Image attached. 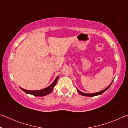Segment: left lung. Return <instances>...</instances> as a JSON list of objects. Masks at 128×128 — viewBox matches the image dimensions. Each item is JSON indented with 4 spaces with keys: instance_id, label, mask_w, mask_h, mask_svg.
Wrapping results in <instances>:
<instances>
[{
    "instance_id": "1",
    "label": "left lung",
    "mask_w": 128,
    "mask_h": 128,
    "mask_svg": "<svg viewBox=\"0 0 128 128\" xmlns=\"http://www.w3.org/2000/svg\"><path fill=\"white\" fill-rule=\"evenodd\" d=\"M114 80L112 81V82H111V84H110V85L108 86V87L107 88H106L105 89H104L103 90L100 91V92H94V93H90V94H88V93H85V92H80V91L77 89V91L80 94L82 95H84V96H96V95H100L102 94H103V93L106 92V90H107L108 88H109L110 87V86L111 85V84H112V82H113Z\"/></svg>"
}]
</instances>
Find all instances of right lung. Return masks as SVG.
<instances>
[{
  "label": "right lung",
  "mask_w": 128,
  "mask_h": 128,
  "mask_svg": "<svg viewBox=\"0 0 128 128\" xmlns=\"http://www.w3.org/2000/svg\"><path fill=\"white\" fill-rule=\"evenodd\" d=\"M59 76H58L56 77V79L54 80V82L51 84L50 85L48 86L47 88H43V89L38 90H27L22 88H20L24 92L27 93V94L33 95L34 96H46V95L50 94L52 91L53 90L54 87H55L56 83H57V81H58V78H59Z\"/></svg>",
  "instance_id": "1"
}]
</instances>
